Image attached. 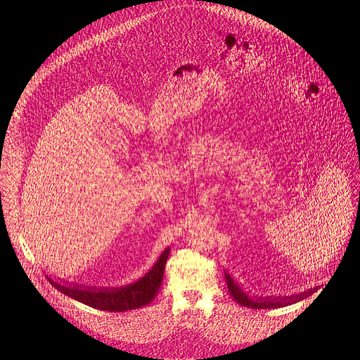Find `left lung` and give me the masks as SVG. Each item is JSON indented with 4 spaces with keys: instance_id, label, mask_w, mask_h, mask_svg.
I'll use <instances>...</instances> for the list:
<instances>
[{
    "instance_id": "8db88e82",
    "label": "left lung",
    "mask_w": 360,
    "mask_h": 360,
    "mask_svg": "<svg viewBox=\"0 0 360 360\" xmlns=\"http://www.w3.org/2000/svg\"><path fill=\"white\" fill-rule=\"evenodd\" d=\"M225 281L228 285V290L231 292L232 297L242 306L250 307V309H275V307H282V306H288L292 303H296L304 297H307L309 295H312L315 292V289H307L304 292L296 293V295H290V296H250L249 293H246L243 290V288L225 271Z\"/></svg>"
}]
</instances>
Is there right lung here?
<instances>
[{"instance_id": "obj_1", "label": "right lung", "mask_w": 360, "mask_h": 360, "mask_svg": "<svg viewBox=\"0 0 360 360\" xmlns=\"http://www.w3.org/2000/svg\"><path fill=\"white\" fill-rule=\"evenodd\" d=\"M169 255V248H167L162 255L150 268L148 274H145L141 279L134 283L117 288H96V286H85L79 283H70L64 281H54L49 276L46 279L51 285L56 286L58 290L65 293L67 296L88 304L99 311L108 312H125L132 311L136 307H142L152 302L157 296V292L162 283V276L165 271V264Z\"/></svg>"}]
</instances>
